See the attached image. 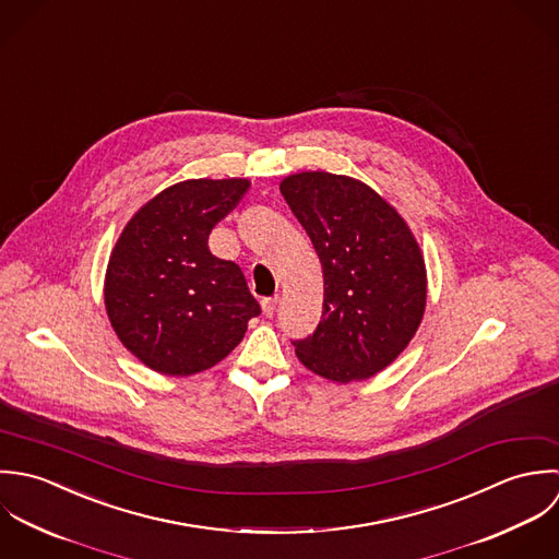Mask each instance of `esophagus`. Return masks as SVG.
<instances>
[{"label": "esophagus", "mask_w": 559, "mask_h": 559, "mask_svg": "<svg viewBox=\"0 0 559 559\" xmlns=\"http://www.w3.org/2000/svg\"><path fill=\"white\" fill-rule=\"evenodd\" d=\"M276 305H278V296H272V298H263V300H261V309H263V313H265L267 318L274 316Z\"/></svg>", "instance_id": "esophagus-1"}]
</instances>
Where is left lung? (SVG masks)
<instances>
[{
  "label": "left lung",
  "instance_id": "obj_1",
  "mask_svg": "<svg viewBox=\"0 0 559 559\" xmlns=\"http://www.w3.org/2000/svg\"><path fill=\"white\" fill-rule=\"evenodd\" d=\"M281 194L324 270L322 320L294 341L296 356L338 384L367 380L406 349L424 320L421 248L397 210L354 177L296 173L281 181Z\"/></svg>",
  "mask_w": 559,
  "mask_h": 559
}]
</instances>
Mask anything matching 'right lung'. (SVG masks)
<instances>
[{
  "mask_svg": "<svg viewBox=\"0 0 559 559\" xmlns=\"http://www.w3.org/2000/svg\"><path fill=\"white\" fill-rule=\"evenodd\" d=\"M248 188L237 177L175 183L144 203L116 239L106 311L120 343L148 369L181 378L205 371L259 316L239 265L207 246Z\"/></svg>",
  "mask_w": 559,
  "mask_h": 559,
  "instance_id": "obj_1",
  "label": "right lung"
}]
</instances>
